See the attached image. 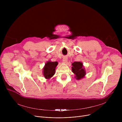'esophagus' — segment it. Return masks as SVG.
Returning a JSON list of instances; mask_svg holds the SVG:
<instances>
[{"instance_id":"obj_1","label":"esophagus","mask_w":122,"mask_h":122,"mask_svg":"<svg viewBox=\"0 0 122 122\" xmlns=\"http://www.w3.org/2000/svg\"><path fill=\"white\" fill-rule=\"evenodd\" d=\"M67 61V58H66V57L63 58V62H64V63H66Z\"/></svg>"}]
</instances>
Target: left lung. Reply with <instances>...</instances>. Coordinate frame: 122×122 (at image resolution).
<instances>
[{"label":"left lung","instance_id":"left-lung-1","mask_svg":"<svg viewBox=\"0 0 122 122\" xmlns=\"http://www.w3.org/2000/svg\"><path fill=\"white\" fill-rule=\"evenodd\" d=\"M72 71L75 74V77L77 80H80L83 78L86 74L85 71L82 67V63L80 62H75L72 64Z\"/></svg>","mask_w":122,"mask_h":122}]
</instances>
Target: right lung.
Instances as JSON below:
<instances>
[{"label": "right lung", "mask_w": 122, "mask_h": 122, "mask_svg": "<svg viewBox=\"0 0 122 122\" xmlns=\"http://www.w3.org/2000/svg\"><path fill=\"white\" fill-rule=\"evenodd\" d=\"M57 65V62L49 61L46 63L43 68V75L46 79H49L55 74Z\"/></svg>", "instance_id": "obj_1"}]
</instances>
